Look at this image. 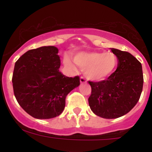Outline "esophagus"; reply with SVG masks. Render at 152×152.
<instances>
[{
    "label": "esophagus",
    "mask_w": 152,
    "mask_h": 152,
    "mask_svg": "<svg viewBox=\"0 0 152 152\" xmlns=\"http://www.w3.org/2000/svg\"><path fill=\"white\" fill-rule=\"evenodd\" d=\"M80 83H86V80L84 78L82 77V76H81V77L80 78Z\"/></svg>",
    "instance_id": "1"
}]
</instances>
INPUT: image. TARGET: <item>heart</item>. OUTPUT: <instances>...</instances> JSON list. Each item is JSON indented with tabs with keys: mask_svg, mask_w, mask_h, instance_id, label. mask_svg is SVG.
<instances>
[{
	"mask_svg": "<svg viewBox=\"0 0 152 152\" xmlns=\"http://www.w3.org/2000/svg\"><path fill=\"white\" fill-rule=\"evenodd\" d=\"M74 61L69 57L64 60V65L76 71V65L83 69L85 76L95 81H104L114 73L118 65L116 56L111 51L79 52L74 56Z\"/></svg>",
	"mask_w": 152,
	"mask_h": 152,
	"instance_id": "obj_1",
	"label": "heart"
}]
</instances>
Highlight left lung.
<instances>
[{"label": "left lung", "mask_w": 152, "mask_h": 152, "mask_svg": "<svg viewBox=\"0 0 152 152\" xmlns=\"http://www.w3.org/2000/svg\"><path fill=\"white\" fill-rule=\"evenodd\" d=\"M111 50L118 58L116 70L104 81H88L91 109L104 118H116L129 112L140 98L144 83L142 64L129 52Z\"/></svg>", "instance_id": "obj_1"}]
</instances>
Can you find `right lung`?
<instances>
[{"label":"right lung","mask_w":152,"mask_h":152,"mask_svg":"<svg viewBox=\"0 0 152 152\" xmlns=\"http://www.w3.org/2000/svg\"><path fill=\"white\" fill-rule=\"evenodd\" d=\"M58 49L42 46L28 50L15 62L13 91L23 109L33 117L48 119L64 111L66 97L80 85L78 76L67 77L59 71Z\"/></svg>","instance_id":"add662e5"}]
</instances>
